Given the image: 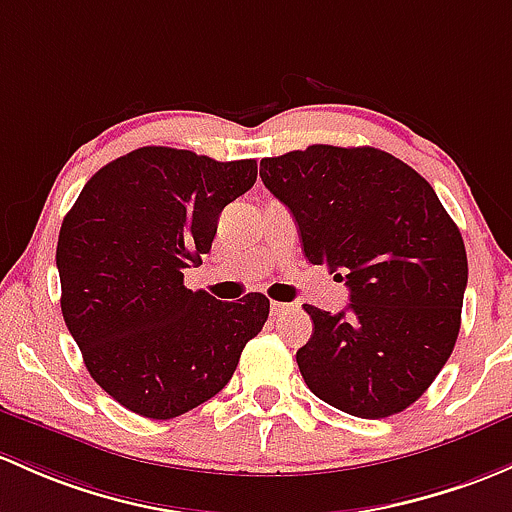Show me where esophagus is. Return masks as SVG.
<instances>
[{
    "mask_svg": "<svg viewBox=\"0 0 512 512\" xmlns=\"http://www.w3.org/2000/svg\"><path fill=\"white\" fill-rule=\"evenodd\" d=\"M270 309H272V316H279V314H284V311L289 309V304H282V301H272Z\"/></svg>",
    "mask_w": 512,
    "mask_h": 512,
    "instance_id": "obj_1",
    "label": "esophagus"
}]
</instances>
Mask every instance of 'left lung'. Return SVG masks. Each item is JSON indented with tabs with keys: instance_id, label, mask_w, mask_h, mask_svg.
<instances>
[{
	"instance_id": "1",
	"label": "left lung",
	"mask_w": 512,
	"mask_h": 512,
	"mask_svg": "<svg viewBox=\"0 0 512 512\" xmlns=\"http://www.w3.org/2000/svg\"><path fill=\"white\" fill-rule=\"evenodd\" d=\"M260 176L297 220L306 260L343 273L351 292L348 314L304 304V383L353 417L407 410L459 336L469 262L451 215L427 179L375 147L311 144L262 159Z\"/></svg>"
}]
</instances>
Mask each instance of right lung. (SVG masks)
<instances>
[{"label": "right lung", "instance_id": "obj_1", "mask_svg": "<svg viewBox=\"0 0 512 512\" xmlns=\"http://www.w3.org/2000/svg\"><path fill=\"white\" fill-rule=\"evenodd\" d=\"M255 179V159L142 147L102 166L63 218V319L95 383L129 412L174 419L211 400L265 326V294L218 301L184 284Z\"/></svg>", "mask_w": 512, "mask_h": 512}]
</instances>
